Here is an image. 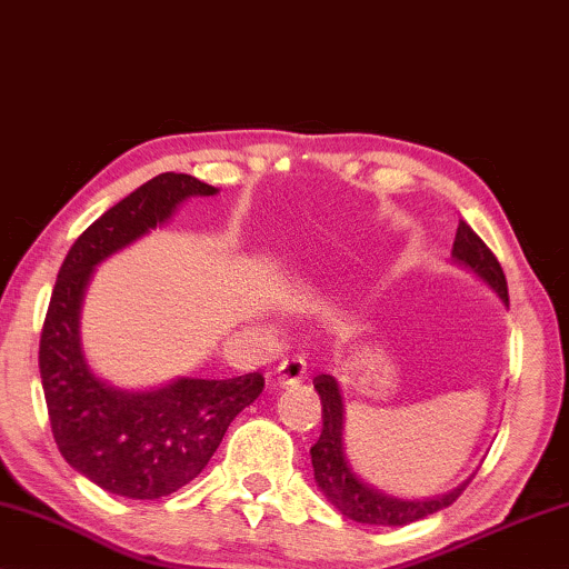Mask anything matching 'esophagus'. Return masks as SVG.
Returning <instances> with one entry per match:
<instances>
[{
	"instance_id": "1",
	"label": "esophagus",
	"mask_w": 569,
	"mask_h": 569,
	"mask_svg": "<svg viewBox=\"0 0 569 569\" xmlns=\"http://www.w3.org/2000/svg\"><path fill=\"white\" fill-rule=\"evenodd\" d=\"M303 376H307V363L301 361V358H286V361L278 363V368L273 373H270V383L273 387H296Z\"/></svg>"
}]
</instances>
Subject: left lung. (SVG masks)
Returning <instances> with one entry per match:
<instances>
[{"label": "left lung", "mask_w": 569, "mask_h": 569, "mask_svg": "<svg viewBox=\"0 0 569 569\" xmlns=\"http://www.w3.org/2000/svg\"><path fill=\"white\" fill-rule=\"evenodd\" d=\"M451 260L456 266L467 268L479 281L487 283L500 301L508 307V283L502 276V268L495 254L487 250V244L479 239L471 227L459 223L453 239ZM315 389L322 399V436L311 446V467H315V482L319 492L340 510L342 516L356 523L371 526H407L428 518L451 506V502L463 492V487L471 482L463 479L451 492L433 495V498L407 500L397 498L373 487L371 482L358 475L346 451V397H342L340 381L335 376H317Z\"/></svg>", "instance_id": "1"}]
</instances>
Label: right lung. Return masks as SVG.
<instances>
[{
	"instance_id": "1",
	"label": "right lung",
	"mask_w": 569,
	"mask_h": 569,
	"mask_svg": "<svg viewBox=\"0 0 569 569\" xmlns=\"http://www.w3.org/2000/svg\"><path fill=\"white\" fill-rule=\"evenodd\" d=\"M216 193L193 174H157L87 227L56 278L38 353L56 446L71 469L121 498L157 500L193 482L266 387L260 373H244L121 389L92 371L82 346V303L100 262L164 227L188 198Z\"/></svg>"
}]
</instances>
